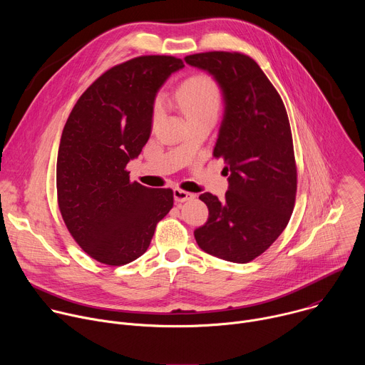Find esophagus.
I'll use <instances>...</instances> for the list:
<instances>
[{
  "label": "esophagus",
  "mask_w": 365,
  "mask_h": 365,
  "mask_svg": "<svg viewBox=\"0 0 365 365\" xmlns=\"http://www.w3.org/2000/svg\"><path fill=\"white\" fill-rule=\"evenodd\" d=\"M173 197H175V200L178 203H183V202L192 200L195 197V195L190 193V192H186V190H182V189L176 187V189H173Z\"/></svg>",
  "instance_id": "obj_1"
}]
</instances>
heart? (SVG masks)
<instances>
[{
  "label": "heart",
  "mask_w": 365,
  "mask_h": 365,
  "mask_svg": "<svg viewBox=\"0 0 365 365\" xmlns=\"http://www.w3.org/2000/svg\"><path fill=\"white\" fill-rule=\"evenodd\" d=\"M179 106L186 118L205 114L217 115L221 106V91L217 82L207 75H196L182 83L178 93ZM162 111V102H154V117Z\"/></svg>",
  "instance_id": "heart-1"
}]
</instances>
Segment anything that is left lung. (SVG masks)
<instances>
[{
	"label": "left lung",
	"mask_w": 365,
	"mask_h": 365,
	"mask_svg": "<svg viewBox=\"0 0 365 365\" xmlns=\"http://www.w3.org/2000/svg\"><path fill=\"white\" fill-rule=\"evenodd\" d=\"M185 62L211 75L220 86L224 114L214 148L228 173L225 199L205 192L210 210L195 230L200 250L231 263H248L284 231L296 197L292 131L283 101L248 56L207 51Z\"/></svg>",
	"instance_id": "obj_1"
}]
</instances>
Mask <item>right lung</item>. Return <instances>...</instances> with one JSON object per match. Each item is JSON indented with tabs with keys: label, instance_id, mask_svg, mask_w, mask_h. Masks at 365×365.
I'll list each match as a JSON object with an SVG mask.
<instances>
[{
	"label": "right lung",
	"instance_id": "add662e5",
	"mask_svg": "<svg viewBox=\"0 0 365 365\" xmlns=\"http://www.w3.org/2000/svg\"><path fill=\"white\" fill-rule=\"evenodd\" d=\"M183 66L172 56L114 66L82 93L65 124L56 166L61 214L75 241L99 263L134 262L172 210V189L130 182L125 166L150 138L158 92Z\"/></svg>",
	"mask_w": 365,
	"mask_h": 365
}]
</instances>
